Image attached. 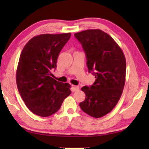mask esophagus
I'll list each match as a JSON object with an SVG mask.
<instances>
[{
  "mask_svg": "<svg viewBox=\"0 0 149 149\" xmlns=\"http://www.w3.org/2000/svg\"><path fill=\"white\" fill-rule=\"evenodd\" d=\"M79 89V87L77 85H73L72 86V90L73 91H77Z\"/></svg>",
  "mask_w": 149,
  "mask_h": 149,
  "instance_id": "esophagus-1",
  "label": "esophagus"
}]
</instances>
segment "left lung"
<instances>
[{
  "label": "left lung",
  "mask_w": 149,
  "mask_h": 149,
  "mask_svg": "<svg viewBox=\"0 0 149 149\" xmlns=\"http://www.w3.org/2000/svg\"><path fill=\"white\" fill-rule=\"evenodd\" d=\"M74 35L86 54L89 72H93L96 78L91 86L81 88L86 96L79 107L91 116L102 117L113 110L122 96L125 81L124 54L112 37L100 29Z\"/></svg>",
  "instance_id": "left-lung-1"
}]
</instances>
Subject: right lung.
Masks as SVG:
<instances>
[{"mask_svg":"<svg viewBox=\"0 0 149 149\" xmlns=\"http://www.w3.org/2000/svg\"><path fill=\"white\" fill-rule=\"evenodd\" d=\"M71 33L41 34L31 38L20 54L16 84L22 99L33 114L47 117L60 109L70 95V85L51 77L60 52Z\"/></svg>","mask_w":149,"mask_h":149,"instance_id":"right-lung-1","label":"right lung"}]
</instances>
